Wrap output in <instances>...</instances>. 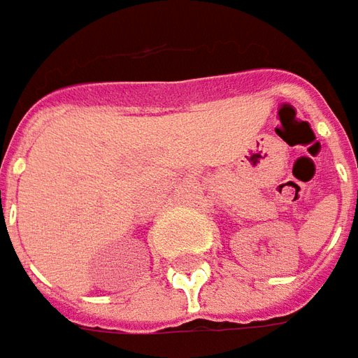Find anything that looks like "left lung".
<instances>
[{
  "mask_svg": "<svg viewBox=\"0 0 358 358\" xmlns=\"http://www.w3.org/2000/svg\"><path fill=\"white\" fill-rule=\"evenodd\" d=\"M357 197H358V191H357Z\"/></svg>",
  "mask_w": 358,
  "mask_h": 358,
  "instance_id": "obj_1",
  "label": "left lung"
}]
</instances>
